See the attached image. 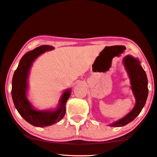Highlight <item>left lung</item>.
I'll list each match as a JSON object with an SVG mask.
<instances>
[{
	"instance_id": "8db88e82",
	"label": "left lung",
	"mask_w": 157,
	"mask_h": 157,
	"mask_svg": "<svg viewBox=\"0 0 157 157\" xmlns=\"http://www.w3.org/2000/svg\"><path fill=\"white\" fill-rule=\"evenodd\" d=\"M123 63L130 78L136 104L133 110L124 117L110 124L114 127L123 126L131 122L143 110L148 96L147 78L145 71L140 66V61L131 55H127L124 58Z\"/></svg>"
}]
</instances>
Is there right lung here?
Listing matches in <instances>:
<instances>
[{"label": "right lung", "instance_id": "add662e5", "mask_svg": "<svg viewBox=\"0 0 157 157\" xmlns=\"http://www.w3.org/2000/svg\"><path fill=\"white\" fill-rule=\"evenodd\" d=\"M53 47L42 45L25 54L14 71L12 82V97L16 109L27 122L37 127H44L59 122L66 114V103L71 95V89L63 92L56 110H37L26 96L30 68L36 59Z\"/></svg>", "mask_w": 157, "mask_h": 157}]
</instances>
